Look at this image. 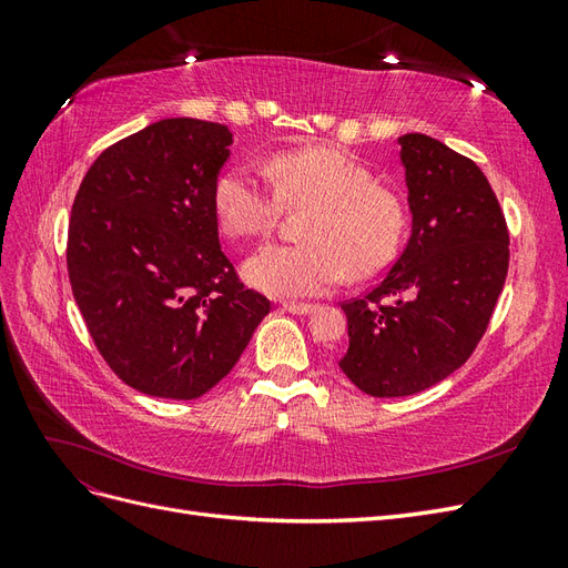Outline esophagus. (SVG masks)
<instances>
[{"mask_svg": "<svg viewBox=\"0 0 568 568\" xmlns=\"http://www.w3.org/2000/svg\"><path fill=\"white\" fill-rule=\"evenodd\" d=\"M284 311L291 313V315H307L315 311V305L311 303H284Z\"/></svg>", "mask_w": 568, "mask_h": 568, "instance_id": "34e87169", "label": "esophagus"}]
</instances>
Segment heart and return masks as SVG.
<instances>
[{
	"mask_svg": "<svg viewBox=\"0 0 568 568\" xmlns=\"http://www.w3.org/2000/svg\"><path fill=\"white\" fill-rule=\"evenodd\" d=\"M265 173L248 168L222 173L213 213L227 236L267 234L282 205L313 209L303 246H265L244 263V280L274 298H307L332 291L346 272L367 280L398 255L407 232V205L398 192L348 153L329 146L280 151Z\"/></svg>",
	"mask_w": 568,
	"mask_h": 568,
	"instance_id": "1",
	"label": "heart"
}]
</instances>
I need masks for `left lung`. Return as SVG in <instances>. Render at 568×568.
Instances as JSON below:
<instances>
[{
	"instance_id": "1",
	"label": "left lung",
	"mask_w": 568,
	"mask_h": 568,
	"mask_svg": "<svg viewBox=\"0 0 568 568\" xmlns=\"http://www.w3.org/2000/svg\"><path fill=\"white\" fill-rule=\"evenodd\" d=\"M412 230L367 296L343 303L341 372L374 398L436 386L467 363L503 294L507 222L480 168L426 134H403Z\"/></svg>"
}]
</instances>
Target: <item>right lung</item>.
<instances>
[{
	"mask_svg": "<svg viewBox=\"0 0 568 568\" xmlns=\"http://www.w3.org/2000/svg\"><path fill=\"white\" fill-rule=\"evenodd\" d=\"M227 125L165 118L109 146L68 225V280L109 367L153 398L194 400L232 372L270 313L220 248L213 189Z\"/></svg>",
	"mask_w": 568,
	"mask_h": 568,
	"instance_id": "add662e5",
	"label": "right lung"
}]
</instances>
